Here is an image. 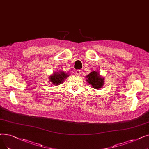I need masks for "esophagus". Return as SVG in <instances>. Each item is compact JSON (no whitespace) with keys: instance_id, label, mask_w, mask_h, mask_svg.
<instances>
[{"instance_id":"1","label":"esophagus","mask_w":149,"mask_h":149,"mask_svg":"<svg viewBox=\"0 0 149 149\" xmlns=\"http://www.w3.org/2000/svg\"><path fill=\"white\" fill-rule=\"evenodd\" d=\"M81 70H75V74H77V75H80L81 74Z\"/></svg>"}]
</instances>
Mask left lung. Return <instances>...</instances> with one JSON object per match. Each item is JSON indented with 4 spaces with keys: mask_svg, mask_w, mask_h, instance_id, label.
<instances>
[{
    "mask_svg": "<svg viewBox=\"0 0 149 149\" xmlns=\"http://www.w3.org/2000/svg\"><path fill=\"white\" fill-rule=\"evenodd\" d=\"M85 78L89 85L95 89H100L104 85V77H102L98 71H92L86 76Z\"/></svg>",
    "mask_w": 149,
    "mask_h": 149,
    "instance_id": "obj_1",
    "label": "left lung"
}]
</instances>
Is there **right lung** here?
<instances>
[{
  "label": "right lung",
  "mask_w": 149,
  "mask_h": 149,
  "mask_svg": "<svg viewBox=\"0 0 149 149\" xmlns=\"http://www.w3.org/2000/svg\"><path fill=\"white\" fill-rule=\"evenodd\" d=\"M69 76V74L64 72L61 69V70L58 71V72H55L53 74H52L50 76H49V81L52 82V83L53 84V85L57 86L60 85V84L63 83L64 80Z\"/></svg>",
  "instance_id": "right-lung-1"
}]
</instances>
